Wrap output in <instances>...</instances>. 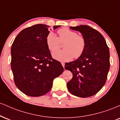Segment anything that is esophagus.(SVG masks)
I'll return each mask as SVG.
<instances>
[{
  "mask_svg": "<svg viewBox=\"0 0 120 120\" xmlns=\"http://www.w3.org/2000/svg\"><path fill=\"white\" fill-rule=\"evenodd\" d=\"M61 65H63V67H64H64H65V63H61Z\"/></svg>",
  "mask_w": 120,
  "mask_h": 120,
  "instance_id": "34e87169",
  "label": "esophagus"
}]
</instances>
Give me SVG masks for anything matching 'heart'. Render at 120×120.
Segmentation results:
<instances>
[{
  "label": "heart",
  "mask_w": 120,
  "mask_h": 120,
  "mask_svg": "<svg viewBox=\"0 0 120 120\" xmlns=\"http://www.w3.org/2000/svg\"><path fill=\"white\" fill-rule=\"evenodd\" d=\"M57 33L59 37L53 32H49L46 38L48 49L52 52L59 49L60 42H64L63 46L64 49L53 52V58L60 61H68L73 56L77 59L83 54L86 48V41L83 37L67 27L60 29Z\"/></svg>",
  "instance_id": "heart-1"
}]
</instances>
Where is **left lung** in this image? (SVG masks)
<instances>
[{"instance_id": "8db88e82", "label": "left lung", "mask_w": 120, "mask_h": 120, "mask_svg": "<svg viewBox=\"0 0 120 120\" xmlns=\"http://www.w3.org/2000/svg\"><path fill=\"white\" fill-rule=\"evenodd\" d=\"M70 28L82 34L86 48L80 57L65 66L73 74L67 87L73 95L90 97L99 91L105 83L110 67L109 50L104 38L96 30L87 25Z\"/></svg>"}]
</instances>
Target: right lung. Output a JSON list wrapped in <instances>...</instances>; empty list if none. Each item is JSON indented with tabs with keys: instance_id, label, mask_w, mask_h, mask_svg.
Returning <instances> with one entry per match:
<instances>
[{
	"instance_id": "1",
	"label": "right lung",
	"mask_w": 120,
	"mask_h": 120,
	"mask_svg": "<svg viewBox=\"0 0 120 120\" xmlns=\"http://www.w3.org/2000/svg\"><path fill=\"white\" fill-rule=\"evenodd\" d=\"M60 26H54L53 30ZM49 27L45 24L27 27L18 34L12 45L15 85L26 95H45L51 89L53 79L64 71L61 63L52 58L46 45Z\"/></svg>"
}]
</instances>
